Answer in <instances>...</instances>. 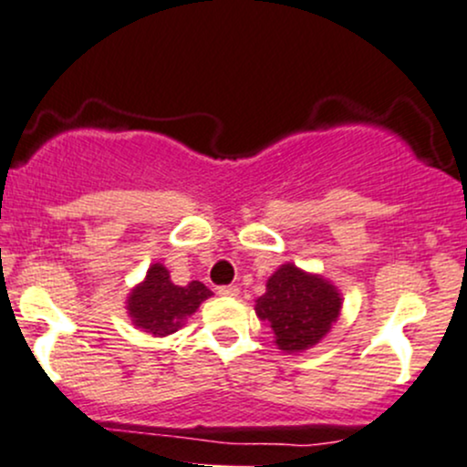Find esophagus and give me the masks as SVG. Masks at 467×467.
<instances>
[{
    "label": "esophagus",
    "instance_id": "34e87169",
    "mask_svg": "<svg viewBox=\"0 0 467 467\" xmlns=\"http://www.w3.org/2000/svg\"><path fill=\"white\" fill-rule=\"evenodd\" d=\"M217 293H219V296H223V297H237L239 288L233 286V284H228V286H219Z\"/></svg>",
    "mask_w": 467,
    "mask_h": 467
}]
</instances>
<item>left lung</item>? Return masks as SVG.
<instances>
[{
  "label": "left lung",
  "mask_w": 467,
  "mask_h": 467,
  "mask_svg": "<svg viewBox=\"0 0 467 467\" xmlns=\"http://www.w3.org/2000/svg\"><path fill=\"white\" fill-rule=\"evenodd\" d=\"M340 308L337 288L322 275L299 271L296 264H282L254 304L259 320L271 324L275 345L286 353L316 347L331 331Z\"/></svg>",
  "instance_id": "left-lung-1"
}]
</instances>
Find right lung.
<instances>
[{"label":"right lung","mask_w":467,"mask_h":467,"mask_svg":"<svg viewBox=\"0 0 467 467\" xmlns=\"http://www.w3.org/2000/svg\"><path fill=\"white\" fill-rule=\"evenodd\" d=\"M210 296L213 291L201 282L176 286L163 264H151L143 282L127 297V313L134 327L165 337L179 331L188 316H192L199 304Z\"/></svg>","instance_id":"obj_1"}]
</instances>
